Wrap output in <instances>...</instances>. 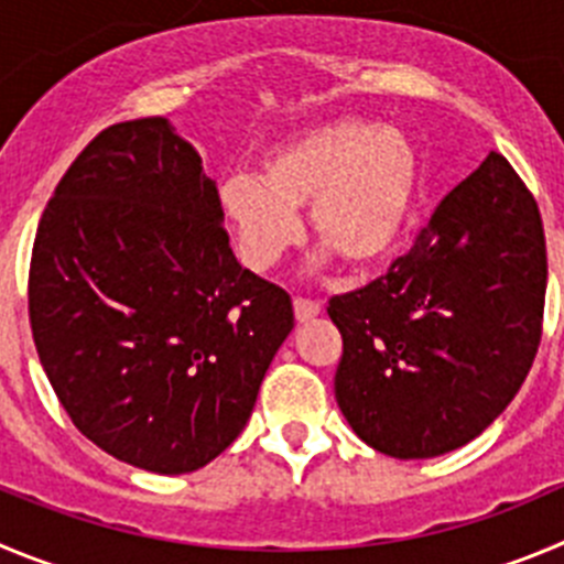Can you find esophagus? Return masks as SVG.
Listing matches in <instances>:
<instances>
[{
  "label": "esophagus",
  "instance_id": "1",
  "mask_svg": "<svg viewBox=\"0 0 564 564\" xmlns=\"http://www.w3.org/2000/svg\"><path fill=\"white\" fill-rule=\"evenodd\" d=\"M319 312H323V306H319L317 300L294 297V317H297V323H308V319L317 317Z\"/></svg>",
  "mask_w": 564,
  "mask_h": 564
}]
</instances>
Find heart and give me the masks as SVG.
<instances>
[{
    "label": "heart",
    "instance_id": "obj_1",
    "mask_svg": "<svg viewBox=\"0 0 564 564\" xmlns=\"http://www.w3.org/2000/svg\"><path fill=\"white\" fill-rule=\"evenodd\" d=\"M417 188L420 152L403 130L341 116L272 147L258 177H228L217 210L252 270L297 245L300 208L330 256L372 270L401 241Z\"/></svg>",
    "mask_w": 564,
    "mask_h": 564
}]
</instances>
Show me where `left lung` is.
Here are the masks:
<instances>
[{"label": "left lung", "instance_id": "8db88e82", "mask_svg": "<svg viewBox=\"0 0 564 564\" xmlns=\"http://www.w3.org/2000/svg\"><path fill=\"white\" fill-rule=\"evenodd\" d=\"M545 283L540 208L489 152L387 275L330 297L341 334L334 389L350 429L394 459L476 440L529 376Z\"/></svg>", "mask_w": 564, "mask_h": 564}]
</instances>
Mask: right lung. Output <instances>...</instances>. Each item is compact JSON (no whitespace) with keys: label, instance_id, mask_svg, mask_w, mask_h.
Here are the masks:
<instances>
[{"label":"right lung","instance_id":"add662e5","mask_svg":"<svg viewBox=\"0 0 564 564\" xmlns=\"http://www.w3.org/2000/svg\"><path fill=\"white\" fill-rule=\"evenodd\" d=\"M197 150L150 116L110 124L57 183L30 261L39 359L105 454L177 476L241 434L292 297L245 270Z\"/></svg>","mask_w":564,"mask_h":564}]
</instances>
